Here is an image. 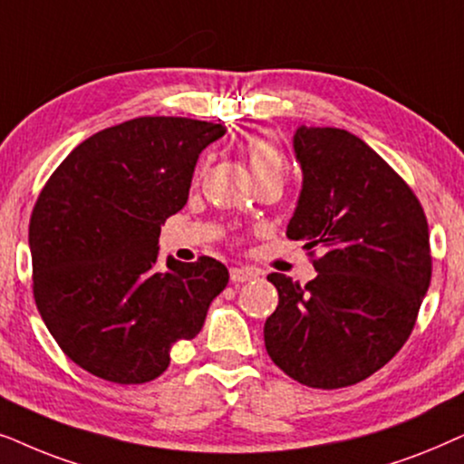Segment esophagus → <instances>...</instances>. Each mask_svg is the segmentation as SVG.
Listing matches in <instances>:
<instances>
[{"label": "esophagus", "instance_id": "1", "mask_svg": "<svg viewBox=\"0 0 464 464\" xmlns=\"http://www.w3.org/2000/svg\"><path fill=\"white\" fill-rule=\"evenodd\" d=\"M258 277V271L252 267H233L231 269V282L236 284H244V282H252Z\"/></svg>", "mask_w": 464, "mask_h": 464}]
</instances>
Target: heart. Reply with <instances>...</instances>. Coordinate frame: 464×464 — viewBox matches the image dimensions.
Returning <instances> with one entry per match:
<instances>
[{
    "label": "heart",
    "mask_w": 464,
    "mask_h": 464,
    "mask_svg": "<svg viewBox=\"0 0 464 464\" xmlns=\"http://www.w3.org/2000/svg\"><path fill=\"white\" fill-rule=\"evenodd\" d=\"M246 159H248L252 176L284 174V152L280 144L269 135H255L246 144Z\"/></svg>",
    "instance_id": "obj_1"
}]
</instances>
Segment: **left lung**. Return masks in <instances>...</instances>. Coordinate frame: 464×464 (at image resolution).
Instances as JSON below:
<instances>
[{"instance_id":"8db88e82","label":"left lung","mask_w":464,"mask_h":464,"mask_svg":"<svg viewBox=\"0 0 464 464\" xmlns=\"http://www.w3.org/2000/svg\"><path fill=\"white\" fill-rule=\"evenodd\" d=\"M301 193L286 236L320 248L305 286L269 274L276 312L265 348L312 388L352 386L386 365L410 337L430 284L424 209L365 141L335 127H296Z\"/></svg>"}]
</instances>
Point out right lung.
Returning a JSON list of instances; mask_svg holds the SVG:
<instances>
[{
    "mask_svg": "<svg viewBox=\"0 0 464 464\" xmlns=\"http://www.w3.org/2000/svg\"><path fill=\"white\" fill-rule=\"evenodd\" d=\"M222 125L141 116L91 135L42 188L29 222L34 296L67 356L114 384H144L193 339L228 271L216 258L157 269L160 225L180 212Z\"/></svg>",
    "mask_w": 464,
    "mask_h": 464,
    "instance_id": "obj_1",
    "label": "right lung"
}]
</instances>
